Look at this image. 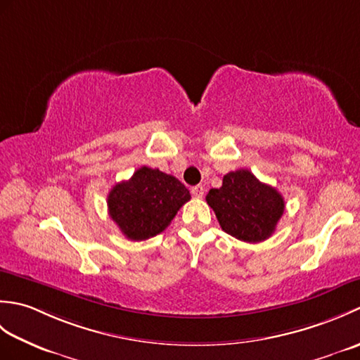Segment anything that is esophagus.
<instances>
[{
	"label": "esophagus",
	"mask_w": 360,
	"mask_h": 360,
	"mask_svg": "<svg viewBox=\"0 0 360 360\" xmlns=\"http://www.w3.org/2000/svg\"><path fill=\"white\" fill-rule=\"evenodd\" d=\"M190 192H192V195H193L195 198H202L205 190H204L202 186H195V187H192V190H190Z\"/></svg>",
	"instance_id": "1"
}]
</instances>
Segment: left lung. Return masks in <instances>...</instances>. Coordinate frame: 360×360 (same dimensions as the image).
<instances>
[{"instance_id": "left-lung-1", "label": "left lung", "mask_w": 360, "mask_h": 360, "mask_svg": "<svg viewBox=\"0 0 360 360\" xmlns=\"http://www.w3.org/2000/svg\"><path fill=\"white\" fill-rule=\"evenodd\" d=\"M205 201L221 229L246 243L269 238L285 212V200L277 188L259 182L246 168L227 173L223 186L212 188Z\"/></svg>"}]
</instances>
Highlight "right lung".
<instances>
[{
    "label": "right lung",
    "mask_w": 360,
    "mask_h": 360,
    "mask_svg": "<svg viewBox=\"0 0 360 360\" xmlns=\"http://www.w3.org/2000/svg\"><path fill=\"white\" fill-rule=\"evenodd\" d=\"M190 200V192L174 176L141 167L108 195V212L128 240L142 241L160 233Z\"/></svg>",
    "instance_id": "1"
}]
</instances>
